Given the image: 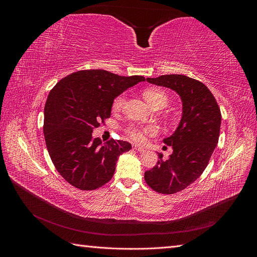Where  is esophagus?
<instances>
[{
  "label": "esophagus",
  "mask_w": 257,
  "mask_h": 257,
  "mask_svg": "<svg viewBox=\"0 0 257 257\" xmlns=\"http://www.w3.org/2000/svg\"><path fill=\"white\" fill-rule=\"evenodd\" d=\"M134 149H135L136 151H138V152H144V151H146L145 148L139 147V146H134Z\"/></svg>",
  "instance_id": "esophagus-1"
}]
</instances>
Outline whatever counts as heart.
<instances>
[{
	"mask_svg": "<svg viewBox=\"0 0 257 257\" xmlns=\"http://www.w3.org/2000/svg\"><path fill=\"white\" fill-rule=\"evenodd\" d=\"M144 97L147 100V103L150 106L155 104V103H163V104H167V96L165 94L164 91L159 90V89H147L144 92ZM124 97L123 94L116 96L112 103V110L113 111H118L120 110L123 104H124ZM157 133V127L153 125H148L144 127H137V126H131L127 131L128 136L133 139L135 142L142 143L145 141V136L148 134H154Z\"/></svg>",
	"mask_w": 257,
	"mask_h": 257,
	"instance_id": "heart-1",
	"label": "heart"
}]
</instances>
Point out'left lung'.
Here are the masks:
<instances>
[{
  "label": "left lung",
  "mask_w": 257,
  "mask_h": 257,
  "mask_svg": "<svg viewBox=\"0 0 257 257\" xmlns=\"http://www.w3.org/2000/svg\"><path fill=\"white\" fill-rule=\"evenodd\" d=\"M149 83L175 91L182 103L180 122L163 139L173 148L167 160L158 153V164L145 173L147 184L162 194L180 192L203 174L219 142L221 111L204 83L184 75L147 78Z\"/></svg>",
  "instance_id": "8db88e82"
}]
</instances>
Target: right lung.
Listing matches in <instances>:
<instances>
[{"instance_id":"right-lung-1","label":"right lung","mask_w":257,"mask_h":257,"mask_svg":"<svg viewBox=\"0 0 257 257\" xmlns=\"http://www.w3.org/2000/svg\"><path fill=\"white\" fill-rule=\"evenodd\" d=\"M145 80L87 69L64 77L50 91L44 109L45 142L54 167L69 184L91 191L112 178L116 161L132 146L114 139L103 143L93 138V130L109 118L116 96Z\"/></svg>"}]
</instances>
